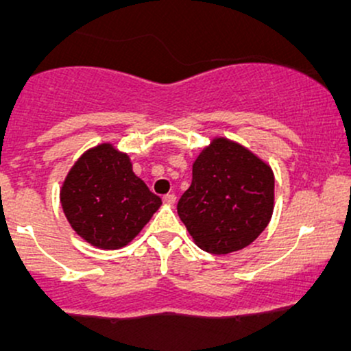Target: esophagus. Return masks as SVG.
<instances>
[{
    "instance_id": "obj_1",
    "label": "esophagus",
    "mask_w": 351,
    "mask_h": 351,
    "mask_svg": "<svg viewBox=\"0 0 351 351\" xmlns=\"http://www.w3.org/2000/svg\"><path fill=\"white\" fill-rule=\"evenodd\" d=\"M163 203L170 204V206H171V204L176 203V196L175 195H165L163 196Z\"/></svg>"
}]
</instances>
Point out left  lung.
<instances>
[{
  "instance_id": "obj_1",
  "label": "left lung",
  "mask_w": 351,
  "mask_h": 351,
  "mask_svg": "<svg viewBox=\"0 0 351 351\" xmlns=\"http://www.w3.org/2000/svg\"><path fill=\"white\" fill-rule=\"evenodd\" d=\"M176 209L199 249L217 256L241 251L272 217L271 165L244 145L215 136L193 162L191 184Z\"/></svg>"
}]
</instances>
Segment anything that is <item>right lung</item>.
Instances as JSON below:
<instances>
[{
    "mask_svg": "<svg viewBox=\"0 0 351 351\" xmlns=\"http://www.w3.org/2000/svg\"><path fill=\"white\" fill-rule=\"evenodd\" d=\"M59 198L75 234L107 251L130 244L162 206L160 196L132 170L130 156L110 142L79 156L62 181Z\"/></svg>",
    "mask_w": 351,
    "mask_h": 351,
    "instance_id": "add662e5",
    "label": "right lung"
}]
</instances>
